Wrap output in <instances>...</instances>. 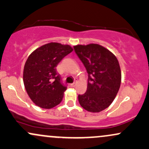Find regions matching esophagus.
Returning a JSON list of instances; mask_svg holds the SVG:
<instances>
[{"mask_svg":"<svg viewBox=\"0 0 149 149\" xmlns=\"http://www.w3.org/2000/svg\"><path fill=\"white\" fill-rule=\"evenodd\" d=\"M76 81H74L73 83H71V87H75V86H76Z\"/></svg>","mask_w":149,"mask_h":149,"instance_id":"1","label":"esophagus"}]
</instances>
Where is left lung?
I'll list each match as a JSON object with an SVG mask.
<instances>
[{
    "instance_id": "left-lung-1",
    "label": "left lung",
    "mask_w": 149,
    "mask_h": 149,
    "mask_svg": "<svg viewBox=\"0 0 149 149\" xmlns=\"http://www.w3.org/2000/svg\"><path fill=\"white\" fill-rule=\"evenodd\" d=\"M75 53L84 65L88 75V88L78 101L90 112H100L110 106L118 92L121 72L117 58L97 44L78 45Z\"/></svg>"
}]
</instances>
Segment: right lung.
<instances>
[{
	"instance_id": "1",
	"label": "right lung",
	"mask_w": 149,
	"mask_h": 149,
	"mask_svg": "<svg viewBox=\"0 0 149 149\" xmlns=\"http://www.w3.org/2000/svg\"><path fill=\"white\" fill-rule=\"evenodd\" d=\"M72 51L68 45L50 42L38 47L28 57L24 68V84L37 106L52 109L61 102L66 85L61 82L56 66Z\"/></svg>"
}]
</instances>
